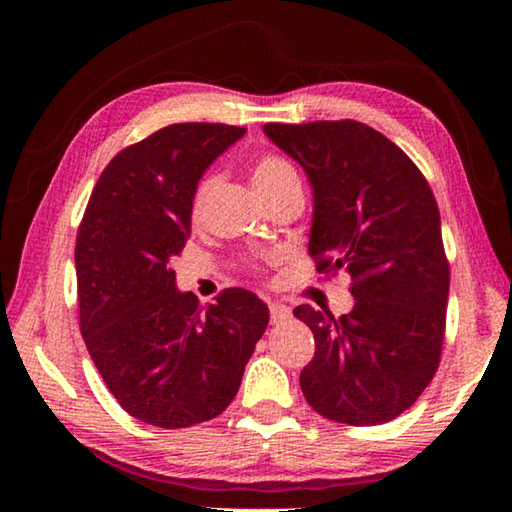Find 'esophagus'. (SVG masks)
<instances>
[{
  "label": "esophagus",
  "mask_w": 512,
  "mask_h": 512,
  "mask_svg": "<svg viewBox=\"0 0 512 512\" xmlns=\"http://www.w3.org/2000/svg\"><path fill=\"white\" fill-rule=\"evenodd\" d=\"M270 321L272 324H282V321H286L291 317V310L282 303H270Z\"/></svg>",
  "instance_id": "esophagus-1"
}]
</instances>
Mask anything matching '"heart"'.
I'll return each mask as SVG.
<instances>
[{
  "mask_svg": "<svg viewBox=\"0 0 512 512\" xmlns=\"http://www.w3.org/2000/svg\"><path fill=\"white\" fill-rule=\"evenodd\" d=\"M251 181H254L256 191L268 202L272 198H277L279 193H284L286 188L300 184L296 167H293L284 156H279V153H263V156H258L254 160V165H251ZM216 184H219V177H216V174H205V177H200L198 184H195L191 202H188V212H191V219L195 223L205 216L209 202L214 198Z\"/></svg>",
  "mask_w": 512,
  "mask_h": 512,
  "instance_id": "heart-1",
  "label": "heart"
}]
</instances>
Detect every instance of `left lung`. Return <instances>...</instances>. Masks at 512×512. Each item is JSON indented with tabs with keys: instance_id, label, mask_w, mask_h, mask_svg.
<instances>
[{
	"instance_id": "8db88e82",
	"label": "left lung",
	"mask_w": 512,
	"mask_h": 512,
	"mask_svg": "<svg viewBox=\"0 0 512 512\" xmlns=\"http://www.w3.org/2000/svg\"><path fill=\"white\" fill-rule=\"evenodd\" d=\"M263 130L310 177L317 270L352 277L349 314L293 310L314 333L300 373L305 401L340 424L391 422L429 387L443 352L450 263L429 181L391 139L352 118Z\"/></svg>"
}]
</instances>
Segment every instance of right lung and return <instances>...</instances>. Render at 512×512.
I'll list each match as a JSON object with an SVG mask.
<instances>
[{
	"label": "right lung",
	"instance_id": "1",
	"mask_svg": "<svg viewBox=\"0 0 512 512\" xmlns=\"http://www.w3.org/2000/svg\"><path fill=\"white\" fill-rule=\"evenodd\" d=\"M247 128L174 123L118 151L76 233L79 324L90 359L128 415L186 429L233 403L268 326V305L223 289L202 307L170 263L191 237L188 202L209 163Z\"/></svg>",
	"mask_w": 512,
	"mask_h": 512
}]
</instances>
